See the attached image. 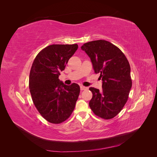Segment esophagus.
I'll list each match as a JSON object with an SVG mask.
<instances>
[{
	"label": "esophagus",
	"mask_w": 157,
	"mask_h": 157,
	"mask_svg": "<svg viewBox=\"0 0 157 157\" xmlns=\"http://www.w3.org/2000/svg\"><path fill=\"white\" fill-rule=\"evenodd\" d=\"M86 89H88L87 87H85L84 86H80V90H85Z\"/></svg>",
	"instance_id": "34e87169"
}]
</instances>
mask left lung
<instances>
[{"instance_id":"1","label":"left lung","mask_w":157,"mask_h":157,"mask_svg":"<svg viewBox=\"0 0 157 157\" xmlns=\"http://www.w3.org/2000/svg\"><path fill=\"white\" fill-rule=\"evenodd\" d=\"M91 59L94 72L100 74L102 90L90 87L89 102L95 115L111 119L121 112L132 88L130 66L122 52L105 40L86 42L81 46Z\"/></svg>"}]
</instances>
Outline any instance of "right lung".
<instances>
[{
  "mask_svg": "<svg viewBox=\"0 0 157 157\" xmlns=\"http://www.w3.org/2000/svg\"><path fill=\"white\" fill-rule=\"evenodd\" d=\"M78 49L75 44H52L37 54L29 75L33 101L42 117L53 124L64 122L73 113L80 86L65 85L59 79L69 59Z\"/></svg>",
  "mask_w": 157,
  "mask_h": 157,
  "instance_id": "obj_1",
  "label": "right lung"
}]
</instances>
